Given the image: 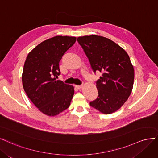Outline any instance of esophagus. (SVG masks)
Here are the masks:
<instances>
[{"label": "esophagus", "mask_w": 158, "mask_h": 158, "mask_svg": "<svg viewBox=\"0 0 158 158\" xmlns=\"http://www.w3.org/2000/svg\"><path fill=\"white\" fill-rule=\"evenodd\" d=\"M75 86L76 87H77L78 89H81L83 87V85H75Z\"/></svg>", "instance_id": "1"}]
</instances>
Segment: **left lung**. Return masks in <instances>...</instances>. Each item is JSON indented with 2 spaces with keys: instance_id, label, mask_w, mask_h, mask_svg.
Instances as JSON below:
<instances>
[{
  "instance_id": "8db88e82",
  "label": "left lung",
  "mask_w": 158,
  "mask_h": 158,
  "mask_svg": "<svg viewBox=\"0 0 158 158\" xmlns=\"http://www.w3.org/2000/svg\"><path fill=\"white\" fill-rule=\"evenodd\" d=\"M94 73L102 77L96 81L98 97L90 106L104 114L119 110L130 96L134 82V68L129 55L112 40L98 35L77 38Z\"/></svg>"
}]
</instances>
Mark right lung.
I'll return each instance as SVG.
<instances>
[{
  "label": "right lung",
  "instance_id": "obj_1",
  "mask_svg": "<svg viewBox=\"0 0 158 158\" xmlns=\"http://www.w3.org/2000/svg\"><path fill=\"white\" fill-rule=\"evenodd\" d=\"M76 37L56 36L38 44L25 60L22 83L29 98L43 114L54 116L67 109L74 94L72 85L56 80L59 62Z\"/></svg>",
  "mask_w": 158,
  "mask_h": 158
}]
</instances>
